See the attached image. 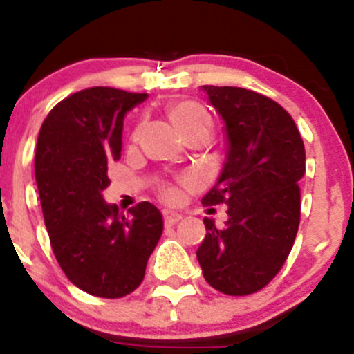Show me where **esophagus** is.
Masks as SVG:
<instances>
[{"mask_svg": "<svg viewBox=\"0 0 354 354\" xmlns=\"http://www.w3.org/2000/svg\"><path fill=\"white\" fill-rule=\"evenodd\" d=\"M180 219L181 214L173 212V210H164V223H166L167 226H173V224H176Z\"/></svg>", "mask_w": 354, "mask_h": 354, "instance_id": "34e87169", "label": "esophagus"}]
</instances>
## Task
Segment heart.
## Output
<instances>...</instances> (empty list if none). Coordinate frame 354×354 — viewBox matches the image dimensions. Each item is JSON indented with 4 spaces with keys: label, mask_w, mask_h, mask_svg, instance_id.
I'll list each match as a JSON object with an SVG mask.
<instances>
[{
    "label": "heart",
    "mask_w": 354,
    "mask_h": 354,
    "mask_svg": "<svg viewBox=\"0 0 354 354\" xmlns=\"http://www.w3.org/2000/svg\"><path fill=\"white\" fill-rule=\"evenodd\" d=\"M167 116L173 121L176 130L181 135L188 133L190 130L198 127H209L210 128V116L202 106L192 101H180L174 102L167 108ZM166 197H173V192L167 190Z\"/></svg>",
    "instance_id": "heart-1"
}]
</instances>
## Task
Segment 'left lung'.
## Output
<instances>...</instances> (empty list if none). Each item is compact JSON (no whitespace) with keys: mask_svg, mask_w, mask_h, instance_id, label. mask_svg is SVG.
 <instances>
[{"mask_svg":"<svg viewBox=\"0 0 354 354\" xmlns=\"http://www.w3.org/2000/svg\"><path fill=\"white\" fill-rule=\"evenodd\" d=\"M224 121L226 162L203 205L226 203L223 230L203 219L197 259L207 283L245 296L270 283L286 262L299 226L305 145L295 121L276 101L241 87L203 85Z\"/></svg>","mask_w":354,"mask_h":354,"instance_id":"left-lung-1","label":"left lung"}]
</instances>
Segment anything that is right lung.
I'll use <instances>...</instances> for the list:
<instances>
[{
    "label": "right lung",
    "mask_w": 354,
    "mask_h": 354,
    "mask_svg": "<svg viewBox=\"0 0 354 354\" xmlns=\"http://www.w3.org/2000/svg\"><path fill=\"white\" fill-rule=\"evenodd\" d=\"M147 94L92 87L49 111L35 147V181L53 252L68 279L88 295L121 298L144 281L162 234L151 202L120 212L102 198L108 160L121 156L123 120Z\"/></svg>",
    "instance_id": "1"
}]
</instances>
